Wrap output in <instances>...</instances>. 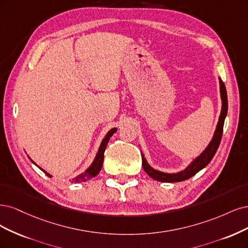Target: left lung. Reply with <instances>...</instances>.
Returning <instances> with one entry per match:
<instances>
[{
    "label": "left lung",
    "mask_w": 248,
    "mask_h": 248,
    "mask_svg": "<svg viewBox=\"0 0 248 248\" xmlns=\"http://www.w3.org/2000/svg\"><path fill=\"white\" fill-rule=\"evenodd\" d=\"M219 79V93H220V99H221V110H220V115L218 118V122L217 124V127H215L214 134L212 136V139L209 142L208 146H207L203 153L194 158L193 161L190 162V164L186 168L185 170L176 172V173H167V172H162L158 171L155 168L151 167L143 155L141 151V155H142V167L144 171L149 175L151 178H154L156 181H161V182H179L186 180L190 178L191 176H194L199 171H201L202 169L210 163L212 157L214 156L215 153L219 146V143L221 140V136H222V129H223V124H225V118L228 113V95H227V90L225 83L222 82L220 77Z\"/></svg>",
    "instance_id": "obj_1"
}]
</instances>
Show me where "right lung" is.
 Here are the masks:
<instances>
[{"mask_svg": "<svg viewBox=\"0 0 248 248\" xmlns=\"http://www.w3.org/2000/svg\"><path fill=\"white\" fill-rule=\"evenodd\" d=\"M116 131H117V127H113V129H111V130L106 134V136H105V137H104V139H103L102 142H101L98 153H97V155H95L94 159H93V162L92 163V165H91L89 168H87V169H86L83 173L79 174V175H77L76 177H74L73 179H71L72 182H74V183L85 182V181L91 180L92 178L97 176L98 173H99V172L101 171V169H102L103 162H104V153H105V149H106V146H107V144H108V141H109V139H110L111 137H112V135H113ZM29 158L31 159L30 156H29ZM31 163L35 164V162L33 161V159H31ZM35 165H36V164H35ZM36 166H38V165H36ZM39 168H40V167H39ZM40 169H41V171H43V172L47 175V176L51 177V175H50L49 173H47L45 170H43L42 168H40Z\"/></svg>", "mask_w": 248, "mask_h": 248, "instance_id": "1", "label": "right lung"}]
</instances>
